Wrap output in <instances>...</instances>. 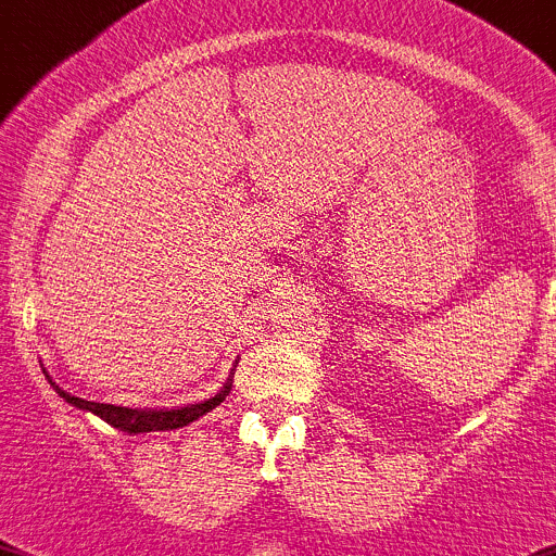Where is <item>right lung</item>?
<instances>
[{"mask_svg":"<svg viewBox=\"0 0 556 556\" xmlns=\"http://www.w3.org/2000/svg\"><path fill=\"white\" fill-rule=\"evenodd\" d=\"M53 386V382H51ZM59 391V396L64 402L75 404L80 409H89V413L100 415L102 421L111 424L113 429L118 432H127V434H141V432H165V429H179L187 427V424L198 421L201 415H206L208 409L217 407L225 396L230 393V382H225L223 391L217 396L206 399V402H198V404H187V407L179 409H129V407H116V404H100V402H86L80 396H70L67 391H62L59 386H53Z\"/></svg>","mask_w":556,"mask_h":556,"instance_id":"right-lung-1","label":"right lung"}]
</instances>
